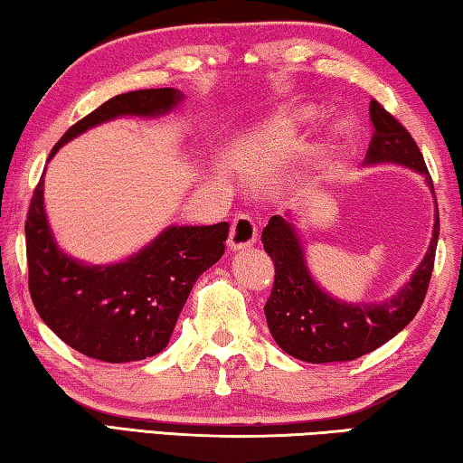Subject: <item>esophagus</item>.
Wrapping results in <instances>:
<instances>
[{"label": "esophagus", "instance_id": "1", "mask_svg": "<svg viewBox=\"0 0 463 463\" xmlns=\"http://www.w3.org/2000/svg\"><path fill=\"white\" fill-rule=\"evenodd\" d=\"M257 241V226L255 221L249 214H237L232 218L231 224V237L229 247L231 249H245L250 247Z\"/></svg>", "mask_w": 463, "mask_h": 463}]
</instances>
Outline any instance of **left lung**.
I'll use <instances>...</instances> for the list:
<instances>
[{
  "label": "left lung",
  "instance_id": "8db88e82",
  "mask_svg": "<svg viewBox=\"0 0 463 463\" xmlns=\"http://www.w3.org/2000/svg\"><path fill=\"white\" fill-rule=\"evenodd\" d=\"M370 116L373 135L365 153V165L398 163L414 169L425 177L435 198L433 179L409 130L375 99L370 101ZM437 239L439 210L435 208L433 237L409 284L378 304H347L326 294L310 276L289 213L271 216L261 241L276 265L269 300L265 302V318L273 339L288 355L308 364L351 362L378 349L401 333L422 307L435 265Z\"/></svg>",
  "mask_w": 463,
  "mask_h": 463
}]
</instances>
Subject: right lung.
<instances>
[{"label":"right lung","mask_w":463,"mask_h":463,"mask_svg":"<svg viewBox=\"0 0 463 463\" xmlns=\"http://www.w3.org/2000/svg\"><path fill=\"white\" fill-rule=\"evenodd\" d=\"M182 99L184 93L174 88L114 96L73 124L51 156L101 122L120 116L155 118ZM43 185L41 177L24 229L30 296L46 326L69 347L99 362L127 364L161 354L195 279L222 257L229 222L169 226L127 261L88 265L62 253L54 242Z\"/></svg>","instance_id":"add662e5"}]
</instances>
